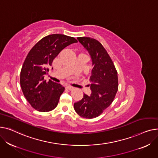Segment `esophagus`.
Returning a JSON list of instances; mask_svg holds the SVG:
<instances>
[{"label":"esophagus","instance_id":"obj_1","mask_svg":"<svg viewBox=\"0 0 158 158\" xmlns=\"http://www.w3.org/2000/svg\"><path fill=\"white\" fill-rule=\"evenodd\" d=\"M66 89H68V90H72L74 89V87H72V86H70V85H68V86L66 87Z\"/></svg>","mask_w":158,"mask_h":158}]
</instances>
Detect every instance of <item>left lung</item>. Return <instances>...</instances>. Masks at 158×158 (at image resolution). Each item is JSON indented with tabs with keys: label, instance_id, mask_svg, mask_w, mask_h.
I'll return each instance as SVG.
<instances>
[{
	"label": "left lung",
	"instance_id": "1",
	"mask_svg": "<svg viewBox=\"0 0 158 158\" xmlns=\"http://www.w3.org/2000/svg\"><path fill=\"white\" fill-rule=\"evenodd\" d=\"M77 39L90 54L93 69L90 77L91 94H83L81 100L74 104V109L80 117L92 118L100 115L113 102L118 90L117 71L100 42L87 37Z\"/></svg>",
	"mask_w": 158,
	"mask_h": 158
}]
</instances>
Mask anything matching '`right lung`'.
<instances>
[{
  "label": "right lung",
  "instance_id": "right-lung-1",
  "mask_svg": "<svg viewBox=\"0 0 158 158\" xmlns=\"http://www.w3.org/2000/svg\"><path fill=\"white\" fill-rule=\"evenodd\" d=\"M78 41L64 34H51L37 43L28 53L20 73V85L27 101L39 112H46L58 105L64 87L44 75L53 59L66 46Z\"/></svg>",
  "mask_w": 158,
  "mask_h": 158
}]
</instances>
